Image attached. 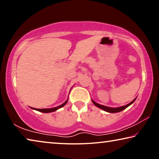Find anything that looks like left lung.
<instances>
[{
  "label": "left lung",
  "mask_w": 159,
  "mask_h": 159,
  "mask_svg": "<svg viewBox=\"0 0 159 159\" xmlns=\"http://www.w3.org/2000/svg\"><path fill=\"white\" fill-rule=\"evenodd\" d=\"M136 98H134L133 101H132L131 102H130V103H129V104H126V105L122 106V107H109L102 105V104H99L98 103H97V102H95V101H94L93 99H92V102H93V103L95 104L96 107H98V108L101 109L102 110H104V111H105L107 112H109V113H117V112H120V111H123V110H124L125 109L127 108L128 107L131 105V104H133L134 101H135Z\"/></svg>",
  "instance_id": "8db88e82"
}]
</instances>
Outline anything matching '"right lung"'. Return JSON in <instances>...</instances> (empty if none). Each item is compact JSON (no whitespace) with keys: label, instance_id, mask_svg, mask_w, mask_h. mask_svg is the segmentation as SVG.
I'll list each match as a JSON object with an SVG mask.
<instances>
[{"label":"right lung","instance_id":"1","mask_svg":"<svg viewBox=\"0 0 159 159\" xmlns=\"http://www.w3.org/2000/svg\"><path fill=\"white\" fill-rule=\"evenodd\" d=\"M68 99H67L64 102L63 104H61V105L60 106H57L56 107H53V108H49V109H36V108H33V107H31L32 109H34V110H36V111H39L40 112H42V113H50V112H53V111H57V109L61 108V107H63L65 104L67 103V102H68Z\"/></svg>","mask_w":159,"mask_h":159}]
</instances>
